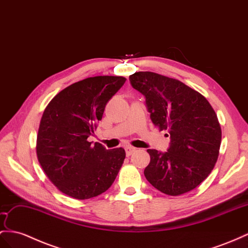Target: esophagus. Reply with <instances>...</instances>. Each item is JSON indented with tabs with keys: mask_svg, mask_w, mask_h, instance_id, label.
Wrapping results in <instances>:
<instances>
[{
	"mask_svg": "<svg viewBox=\"0 0 248 248\" xmlns=\"http://www.w3.org/2000/svg\"><path fill=\"white\" fill-rule=\"evenodd\" d=\"M124 150H125V154H126V156H130L133 152H134L136 149L135 148H133V147H130V145H126V147L124 148Z\"/></svg>",
	"mask_w": 248,
	"mask_h": 248,
	"instance_id": "1",
	"label": "esophagus"
}]
</instances>
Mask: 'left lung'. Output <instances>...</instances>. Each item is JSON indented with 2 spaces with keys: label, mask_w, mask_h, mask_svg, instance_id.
I'll use <instances>...</instances> for the list:
<instances>
[{
  "label": "left lung",
  "mask_w": 248,
  "mask_h": 248,
  "mask_svg": "<svg viewBox=\"0 0 248 248\" xmlns=\"http://www.w3.org/2000/svg\"><path fill=\"white\" fill-rule=\"evenodd\" d=\"M129 78L144 96L152 122L160 131L167 130L170 139L164 153L148 150L145 178L170 196L194 189L211 174L219 156L221 128L212 106L178 79L149 71Z\"/></svg>",
  "instance_id": "8db88e82"
}]
</instances>
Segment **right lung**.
Returning a JSON list of instances; mask_svg holds the SVG:
<instances>
[{
  "instance_id": "obj_1",
  "label": "right lung",
  "mask_w": 248,
  "mask_h": 248,
  "mask_svg": "<svg viewBox=\"0 0 248 248\" xmlns=\"http://www.w3.org/2000/svg\"><path fill=\"white\" fill-rule=\"evenodd\" d=\"M123 76H94L62 90L46 107L36 140L37 159L62 193L85 200L105 193L115 180L125 152L88 141L106 105L124 86Z\"/></svg>"
}]
</instances>
